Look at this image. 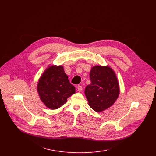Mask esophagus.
Instances as JSON below:
<instances>
[{
  "label": "esophagus",
  "mask_w": 156,
  "mask_h": 156,
  "mask_svg": "<svg viewBox=\"0 0 156 156\" xmlns=\"http://www.w3.org/2000/svg\"><path fill=\"white\" fill-rule=\"evenodd\" d=\"M82 90H83V87H82V86H81L79 85V86H77V90H78V91L80 92V91H82Z\"/></svg>",
  "instance_id": "1"
}]
</instances>
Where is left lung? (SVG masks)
Instances as JSON below:
<instances>
[{
  "instance_id": "1",
  "label": "left lung",
  "mask_w": 156,
  "mask_h": 156,
  "mask_svg": "<svg viewBox=\"0 0 156 156\" xmlns=\"http://www.w3.org/2000/svg\"><path fill=\"white\" fill-rule=\"evenodd\" d=\"M91 83L85 89L90 106L101 112L112 106L120 94L119 83L115 72L108 66L96 65L90 73Z\"/></svg>"
}]
</instances>
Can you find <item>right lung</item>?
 <instances>
[{
	"instance_id": "1",
	"label": "right lung",
	"mask_w": 156,
	"mask_h": 156,
	"mask_svg": "<svg viewBox=\"0 0 156 156\" xmlns=\"http://www.w3.org/2000/svg\"><path fill=\"white\" fill-rule=\"evenodd\" d=\"M41 101L52 110L57 109L75 93V87L70 84L62 65H51L41 75L37 85Z\"/></svg>"
}]
</instances>
